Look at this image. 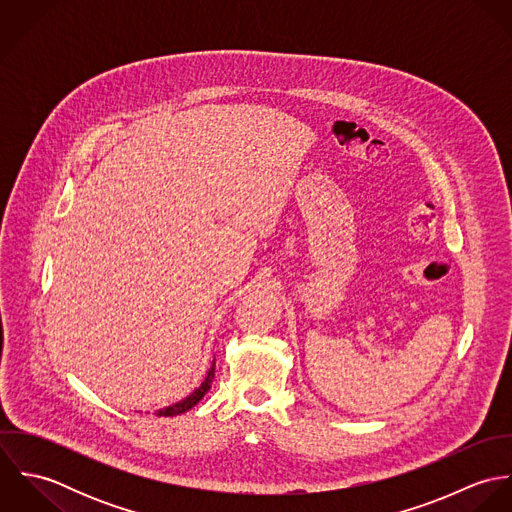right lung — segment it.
I'll list each match as a JSON object with an SVG mask.
<instances>
[{"label":"right lung","instance_id":"1","mask_svg":"<svg viewBox=\"0 0 512 512\" xmlns=\"http://www.w3.org/2000/svg\"><path fill=\"white\" fill-rule=\"evenodd\" d=\"M213 378H215V363H213L211 368H209V372H207L205 380L201 382V386H197V388H195L187 398H183L181 402H175L173 406H167V408L157 410V416H177V414H183V412L191 410L193 406H197V404H199V400L209 392Z\"/></svg>","mask_w":512,"mask_h":512}]
</instances>
